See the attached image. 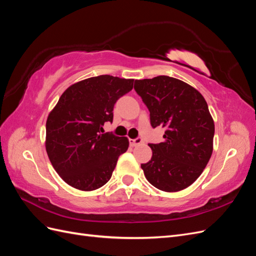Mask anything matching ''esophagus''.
Wrapping results in <instances>:
<instances>
[{
    "instance_id": "1",
    "label": "esophagus",
    "mask_w": 256,
    "mask_h": 256,
    "mask_svg": "<svg viewBox=\"0 0 256 256\" xmlns=\"http://www.w3.org/2000/svg\"><path fill=\"white\" fill-rule=\"evenodd\" d=\"M143 142V138H134V140H130V144L132 145V146H136V145H140L141 143Z\"/></svg>"
}]
</instances>
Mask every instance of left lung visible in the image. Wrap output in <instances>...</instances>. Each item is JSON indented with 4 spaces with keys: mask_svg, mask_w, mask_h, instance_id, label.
<instances>
[{
    "mask_svg": "<svg viewBox=\"0 0 256 256\" xmlns=\"http://www.w3.org/2000/svg\"><path fill=\"white\" fill-rule=\"evenodd\" d=\"M134 90L150 111V125L166 129L164 142L148 144L152 159L141 164L146 180L166 192L189 187L212 154L214 124L204 97L168 76L136 80Z\"/></svg>",
    "mask_w": 256,
    "mask_h": 256,
    "instance_id": "8db88e82",
    "label": "left lung"
}]
</instances>
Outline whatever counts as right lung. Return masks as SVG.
<instances>
[{"instance_id": "right-lung-1", "label": "right lung", "mask_w": 256, "mask_h": 256, "mask_svg": "<svg viewBox=\"0 0 256 256\" xmlns=\"http://www.w3.org/2000/svg\"><path fill=\"white\" fill-rule=\"evenodd\" d=\"M134 81L109 74L85 79L69 86L50 112L46 150L69 186L92 191L110 180L129 142L125 136L104 134V125L113 122L114 104L132 90Z\"/></svg>"}]
</instances>
